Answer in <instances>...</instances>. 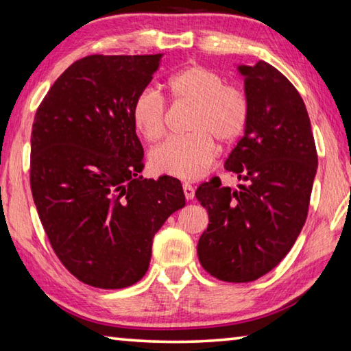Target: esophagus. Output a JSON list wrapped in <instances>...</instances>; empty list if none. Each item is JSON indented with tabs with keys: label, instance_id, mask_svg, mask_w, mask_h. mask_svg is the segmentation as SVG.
Returning <instances> with one entry per match:
<instances>
[{
	"label": "esophagus",
	"instance_id": "obj_1",
	"mask_svg": "<svg viewBox=\"0 0 351 351\" xmlns=\"http://www.w3.org/2000/svg\"><path fill=\"white\" fill-rule=\"evenodd\" d=\"M182 192H184L186 199H193V197H195V189H193L192 184H189V182L182 184Z\"/></svg>",
	"mask_w": 351,
	"mask_h": 351
}]
</instances>
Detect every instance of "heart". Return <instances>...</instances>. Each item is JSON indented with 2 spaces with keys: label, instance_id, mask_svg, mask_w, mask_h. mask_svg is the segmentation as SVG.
Returning <instances> with one entry per match:
<instances>
[{
  "label": "heart",
  "instance_id": "1",
  "mask_svg": "<svg viewBox=\"0 0 351 351\" xmlns=\"http://www.w3.org/2000/svg\"><path fill=\"white\" fill-rule=\"evenodd\" d=\"M167 90L176 104H193L184 137L170 138L154 148L149 162L154 171L180 180H197L210 169L219 141L232 145L243 136L250 119L245 92L226 84L225 77L204 65H187L167 80ZM167 103L153 88L137 93L131 119L145 141L158 142L165 134Z\"/></svg>",
  "mask_w": 351,
  "mask_h": 351
}]
</instances>
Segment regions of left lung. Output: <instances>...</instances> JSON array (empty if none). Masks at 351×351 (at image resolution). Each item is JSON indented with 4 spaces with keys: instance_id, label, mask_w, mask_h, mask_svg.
<instances>
[{
    "instance_id": "8db88e82",
    "label": "left lung",
    "mask_w": 351,
    "mask_h": 351,
    "mask_svg": "<svg viewBox=\"0 0 351 351\" xmlns=\"http://www.w3.org/2000/svg\"><path fill=\"white\" fill-rule=\"evenodd\" d=\"M239 71L250 119L225 169L245 184L232 191L214 178L195 192L209 215L198 259L226 282L254 281L281 263L308 217L317 171L309 115L292 82L264 60Z\"/></svg>"
}]
</instances>
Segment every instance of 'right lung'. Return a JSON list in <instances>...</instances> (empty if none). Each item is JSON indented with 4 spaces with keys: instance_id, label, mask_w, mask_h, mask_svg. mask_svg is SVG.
<instances>
[{
    "instance_id": "obj_1",
    "label": "right lung",
    "mask_w": 351,
    "mask_h": 351,
    "mask_svg": "<svg viewBox=\"0 0 351 351\" xmlns=\"http://www.w3.org/2000/svg\"><path fill=\"white\" fill-rule=\"evenodd\" d=\"M160 54L86 56L37 108L32 198L56 256L84 285L121 289L147 274L153 237L186 204L181 182L137 176L143 148L131 119Z\"/></svg>"
}]
</instances>
